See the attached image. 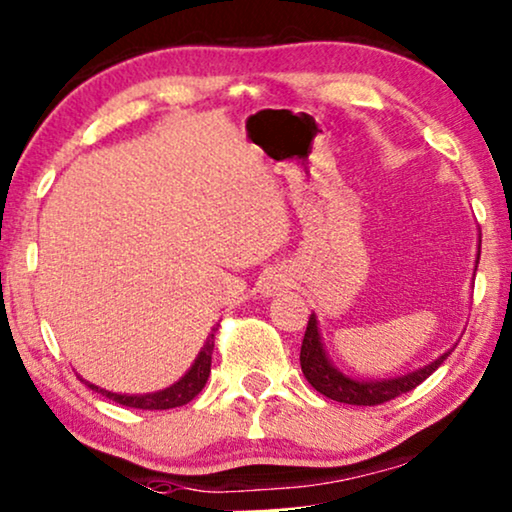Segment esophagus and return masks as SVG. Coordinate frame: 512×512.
Instances as JSON below:
<instances>
[{"mask_svg": "<svg viewBox=\"0 0 512 512\" xmlns=\"http://www.w3.org/2000/svg\"><path fill=\"white\" fill-rule=\"evenodd\" d=\"M287 287H290V276H287L285 271H271V273H266V278L262 283V292L266 294V297H273V294L285 292Z\"/></svg>", "mask_w": 512, "mask_h": 512, "instance_id": "obj_1", "label": "esophagus"}]
</instances>
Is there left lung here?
<instances>
[{"mask_svg":"<svg viewBox=\"0 0 512 512\" xmlns=\"http://www.w3.org/2000/svg\"><path fill=\"white\" fill-rule=\"evenodd\" d=\"M478 259H480V253L475 257V269H478ZM450 352L452 348L448 352H443L441 357L431 359L429 364L420 366V369L401 373V376H394V378H376V380L352 378V376H345V373L329 359L325 343H322V336H320L318 315L311 313L306 334H304V343H301L299 362L308 383H311L320 394H325V397L341 403H350V406H378V403H385L394 397H399L403 392H410L413 387L420 385L422 380H427L431 373H434L438 366L450 357Z\"/></svg>","mask_w":512,"mask_h":512,"instance_id":"1","label":"left lung"}]
</instances>
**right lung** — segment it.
Instances as JSON below:
<instances>
[{
  "label": "right lung",
  "instance_id": "right-lung-1",
  "mask_svg": "<svg viewBox=\"0 0 512 512\" xmlns=\"http://www.w3.org/2000/svg\"><path fill=\"white\" fill-rule=\"evenodd\" d=\"M215 331V329H213ZM215 334H208L204 348L199 350V355L194 357V362L190 369L185 371L183 378H178L174 385L164 387V390L157 392H148V394H120V392H111L104 390V387L92 385L90 380H83L90 390H95L102 394V397H109L115 403H122L127 408H141V410H167V408H178L185 406L187 401H192L197 394L204 390L208 376H211V357H213V345H215Z\"/></svg>",
  "mask_w": 512,
  "mask_h": 512
}]
</instances>
